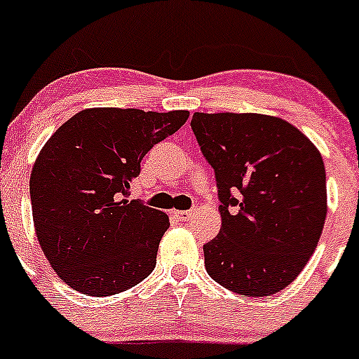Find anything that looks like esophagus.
<instances>
[{
    "mask_svg": "<svg viewBox=\"0 0 359 359\" xmlns=\"http://www.w3.org/2000/svg\"><path fill=\"white\" fill-rule=\"evenodd\" d=\"M172 214H175L176 219H178V221H181V222H187V221H190L191 217H194V212H191V210H175Z\"/></svg>",
    "mask_w": 359,
    "mask_h": 359,
    "instance_id": "34e87169",
    "label": "esophagus"
}]
</instances>
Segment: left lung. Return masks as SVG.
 I'll return each instance as SVG.
<instances>
[{
	"label": "left lung",
	"mask_w": 359,
	"mask_h": 359,
	"mask_svg": "<svg viewBox=\"0 0 359 359\" xmlns=\"http://www.w3.org/2000/svg\"><path fill=\"white\" fill-rule=\"evenodd\" d=\"M196 142L217 181L222 226L203 245L205 269L243 296H271L298 277L327 215L325 165L280 118L195 113Z\"/></svg>",
	"instance_id": "8db88e82"
}]
</instances>
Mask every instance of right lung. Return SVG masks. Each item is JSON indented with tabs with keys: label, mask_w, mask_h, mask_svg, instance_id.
Instances as JSON below:
<instances>
[{
	"label": "right lung",
	"mask_w": 359,
	"mask_h": 359,
	"mask_svg": "<svg viewBox=\"0 0 359 359\" xmlns=\"http://www.w3.org/2000/svg\"><path fill=\"white\" fill-rule=\"evenodd\" d=\"M188 111L94 107L56 130L34 164L37 240L61 280L88 296L137 286L156 267L169 219L130 200L145 154L187 123Z\"/></svg>",
	"instance_id": "add662e5"
}]
</instances>
